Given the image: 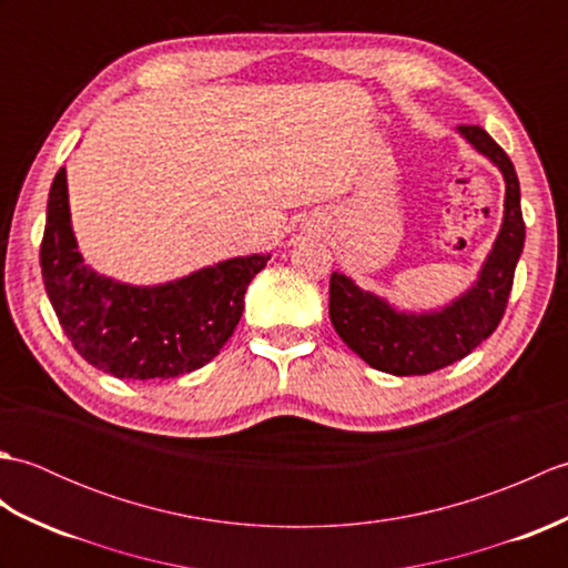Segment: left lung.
Returning a JSON list of instances; mask_svg holds the SVG:
<instances>
[{
    "instance_id": "obj_1",
    "label": "left lung",
    "mask_w": 568,
    "mask_h": 568,
    "mask_svg": "<svg viewBox=\"0 0 568 568\" xmlns=\"http://www.w3.org/2000/svg\"><path fill=\"white\" fill-rule=\"evenodd\" d=\"M458 131L505 175L503 229L476 287L442 312L403 315L376 295L361 291L346 275L332 273L329 281V317L336 334L371 368L393 376H427L462 361L486 342L508 307L515 265L525 246L520 180L508 153L478 124H462Z\"/></svg>"
}]
</instances>
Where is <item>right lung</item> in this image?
<instances>
[{
	"mask_svg": "<svg viewBox=\"0 0 568 568\" xmlns=\"http://www.w3.org/2000/svg\"><path fill=\"white\" fill-rule=\"evenodd\" d=\"M271 256L222 261L183 281L131 287L82 263L72 236L65 168L48 192L41 273L75 352L114 378H175L220 354L244 312V293Z\"/></svg>",
	"mask_w": 568,
	"mask_h": 568,
	"instance_id": "1",
	"label": "right lung"
}]
</instances>
